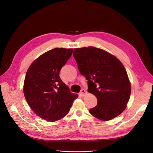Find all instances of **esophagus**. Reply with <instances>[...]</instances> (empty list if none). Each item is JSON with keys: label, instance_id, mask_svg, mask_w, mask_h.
Returning a JSON list of instances; mask_svg holds the SVG:
<instances>
[{"label": "esophagus", "instance_id": "34e87169", "mask_svg": "<svg viewBox=\"0 0 153 153\" xmlns=\"http://www.w3.org/2000/svg\"><path fill=\"white\" fill-rule=\"evenodd\" d=\"M80 94L82 96H84L87 94V91L86 90H85V89H82L81 92H80Z\"/></svg>", "mask_w": 153, "mask_h": 153}]
</instances>
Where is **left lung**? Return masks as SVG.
Segmentation results:
<instances>
[{
  "instance_id": "1",
  "label": "left lung",
  "mask_w": 153,
  "mask_h": 153,
  "mask_svg": "<svg viewBox=\"0 0 153 153\" xmlns=\"http://www.w3.org/2000/svg\"><path fill=\"white\" fill-rule=\"evenodd\" d=\"M73 55L79 71L88 80L87 91L98 100L90 114L102 121L119 115L126 109L131 94V83L122 62L94 47L75 48Z\"/></svg>"
}]
</instances>
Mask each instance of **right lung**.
I'll return each instance as SVG.
<instances>
[{
  "label": "right lung",
  "mask_w": 153,
  "mask_h": 153,
  "mask_svg": "<svg viewBox=\"0 0 153 153\" xmlns=\"http://www.w3.org/2000/svg\"><path fill=\"white\" fill-rule=\"evenodd\" d=\"M73 50H50L37 58L27 69L24 84L25 100L34 113L46 121L54 122L66 116L78 98L59 76Z\"/></svg>",
  "instance_id": "obj_1"
}]
</instances>
